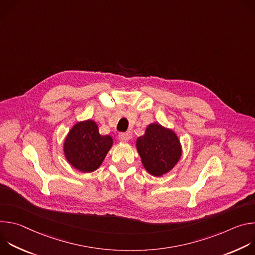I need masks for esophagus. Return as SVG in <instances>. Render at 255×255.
<instances>
[{
  "mask_svg": "<svg viewBox=\"0 0 255 255\" xmlns=\"http://www.w3.org/2000/svg\"><path fill=\"white\" fill-rule=\"evenodd\" d=\"M130 138H131V134H129V133H120L119 134V139L122 142H127V141H129Z\"/></svg>",
  "mask_w": 255,
  "mask_h": 255,
  "instance_id": "esophagus-1",
  "label": "esophagus"
}]
</instances>
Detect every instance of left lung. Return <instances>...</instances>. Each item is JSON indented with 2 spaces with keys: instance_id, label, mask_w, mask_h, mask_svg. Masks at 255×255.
I'll return each mask as SVG.
<instances>
[{
  "instance_id": "left-lung-1",
  "label": "left lung",
  "mask_w": 255,
  "mask_h": 255,
  "mask_svg": "<svg viewBox=\"0 0 255 255\" xmlns=\"http://www.w3.org/2000/svg\"><path fill=\"white\" fill-rule=\"evenodd\" d=\"M136 147L143 166L154 176L167 173L181 156V146L176 134L157 123L147 126L144 135L137 138Z\"/></svg>"
}]
</instances>
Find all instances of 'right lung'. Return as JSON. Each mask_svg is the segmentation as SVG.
Wrapping results in <instances>:
<instances>
[{
	"mask_svg": "<svg viewBox=\"0 0 255 255\" xmlns=\"http://www.w3.org/2000/svg\"><path fill=\"white\" fill-rule=\"evenodd\" d=\"M112 145L111 136L101 135L96 122L87 120L70 129L64 140L63 151L66 160L75 168L92 172L100 167Z\"/></svg>",
	"mask_w": 255,
	"mask_h": 255,
	"instance_id": "add662e5",
	"label": "right lung"
}]
</instances>
